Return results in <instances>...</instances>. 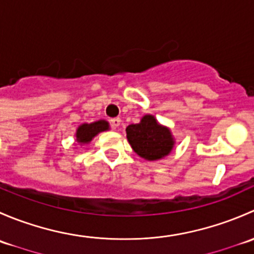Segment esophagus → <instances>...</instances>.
Segmentation results:
<instances>
[{
    "mask_svg": "<svg viewBox=\"0 0 254 254\" xmlns=\"http://www.w3.org/2000/svg\"><path fill=\"white\" fill-rule=\"evenodd\" d=\"M120 122H122V120H120V118H113V119L111 120V125H112L113 129H117V127L120 125Z\"/></svg>",
    "mask_w": 254,
    "mask_h": 254,
    "instance_id": "obj_1",
    "label": "esophagus"
}]
</instances>
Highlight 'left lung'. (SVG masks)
I'll return each mask as SVG.
<instances>
[{
	"label": "left lung",
	"mask_w": 254,
	"mask_h": 254,
	"mask_svg": "<svg viewBox=\"0 0 254 254\" xmlns=\"http://www.w3.org/2000/svg\"><path fill=\"white\" fill-rule=\"evenodd\" d=\"M127 137L132 150L147 161L161 160L170 155L175 146L171 130L150 114L143 115L137 124L129 125Z\"/></svg>",
	"instance_id": "obj_1"
}]
</instances>
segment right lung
I'll list each match as a JSON object with an SVG mask.
<instances>
[{
    "instance_id": "add662e5",
    "label": "right lung",
    "mask_w": 254,
    "mask_h": 254,
    "mask_svg": "<svg viewBox=\"0 0 254 254\" xmlns=\"http://www.w3.org/2000/svg\"><path fill=\"white\" fill-rule=\"evenodd\" d=\"M106 130H109V123L106 120H98L91 124L84 123L76 130V141L78 143H89L96 135Z\"/></svg>"
}]
</instances>
